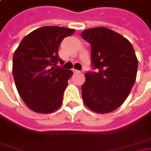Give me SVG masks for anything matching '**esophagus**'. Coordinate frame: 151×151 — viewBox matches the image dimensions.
Masks as SVG:
<instances>
[{"label":"esophagus","mask_w":151,"mask_h":151,"mask_svg":"<svg viewBox=\"0 0 151 151\" xmlns=\"http://www.w3.org/2000/svg\"><path fill=\"white\" fill-rule=\"evenodd\" d=\"M73 72H74V74H76V73H81V71L77 70H73Z\"/></svg>","instance_id":"1"}]
</instances>
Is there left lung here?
Here are the masks:
<instances>
[{
    "label": "left lung",
    "instance_id": "8db88e82",
    "mask_svg": "<svg viewBox=\"0 0 151 151\" xmlns=\"http://www.w3.org/2000/svg\"><path fill=\"white\" fill-rule=\"evenodd\" d=\"M81 36L91 46V65L96 70L85 74L83 101L95 113L113 112L124 103L135 82L134 50L127 38L104 27L86 29Z\"/></svg>",
    "mask_w": 151,
    "mask_h": 151
}]
</instances>
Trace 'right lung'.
<instances>
[{"label": "right lung", "mask_w": 151, "mask_h": 151, "mask_svg": "<svg viewBox=\"0 0 151 151\" xmlns=\"http://www.w3.org/2000/svg\"><path fill=\"white\" fill-rule=\"evenodd\" d=\"M74 32L61 27H39L24 37L15 51L16 87L24 103L36 113H50L60 107L73 72L57 66L64 64L58 50L62 40Z\"/></svg>", "instance_id": "obj_1"}]
</instances>
